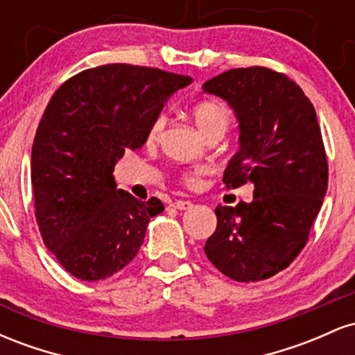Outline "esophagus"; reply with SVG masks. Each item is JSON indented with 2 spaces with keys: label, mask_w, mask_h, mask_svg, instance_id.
Instances as JSON below:
<instances>
[{
  "label": "esophagus",
  "mask_w": 355,
  "mask_h": 355,
  "mask_svg": "<svg viewBox=\"0 0 355 355\" xmlns=\"http://www.w3.org/2000/svg\"><path fill=\"white\" fill-rule=\"evenodd\" d=\"M173 209L177 210H190L191 209V202H187V200H177L172 203Z\"/></svg>",
  "instance_id": "obj_1"
}]
</instances>
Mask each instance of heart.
<instances>
[{
    "mask_svg": "<svg viewBox=\"0 0 355 355\" xmlns=\"http://www.w3.org/2000/svg\"><path fill=\"white\" fill-rule=\"evenodd\" d=\"M191 115H193V121L195 125H197L198 132H200L205 138L215 135V133L223 135L230 121L229 112H227V108L223 107L222 103H218V101H202V103L195 105ZM164 128L165 116L160 115L155 118L152 126H150L148 130V135H146L148 144H155V141L160 140ZM202 172V168H195L191 170V172H187L183 175V180H185V183H189V185H193V183L197 182V177Z\"/></svg>",
    "mask_w": 355,
    "mask_h": 355,
    "instance_id": "heart-1",
    "label": "heart"
}]
</instances>
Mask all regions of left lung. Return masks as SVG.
I'll use <instances>...</instances> for the list:
<instances>
[{
    "label": "left lung",
    "instance_id": "obj_1",
    "mask_svg": "<svg viewBox=\"0 0 355 355\" xmlns=\"http://www.w3.org/2000/svg\"><path fill=\"white\" fill-rule=\"evenodd\" d=\"M225 100L239 123V150L223 183L250 182L254 200L217 207L205 255L237 282L268 279L307 243L327 191V158L315 110L302 88L267 68H235L203 83Z\"/></svg>",
    "mask_w": 355,
    "mask_h": 355
}]
</instances>
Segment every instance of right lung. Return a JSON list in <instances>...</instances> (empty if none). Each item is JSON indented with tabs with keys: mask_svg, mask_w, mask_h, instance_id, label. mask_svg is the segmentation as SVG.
<instances>
[{
	"mask_svg": "<svg viewBox=\"0 0 355 355\" xmlns=\"http://www.w3.org/2000/svg\"><path fill=\"white\" fill-rule=\"evenodd\" d=\"M190 83L158 68L105 64L64 81L48 103L31 152L36 220L44 245L76 279L103 280L128 266L150 218L164 211L158 198L116 189L113 170Z\"/></svg>",
	"mask_w": 355,
	"mask_h": 355,
	"instance_id": "1",
	"label": "right lung"
}]
</instances>
